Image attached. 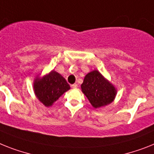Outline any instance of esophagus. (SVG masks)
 Returning a JSON list of instances; mask_svg holds the SVG:
<instances>
[{
	"label": "esophagus",
	"instance_id": "1",
	"mask_svg": "<svg viewBox=\"0 0 154 154\" xmlns=\"http://www.w3.org/2000/svg\"><path fill=\"white\" fill-rule=\"evenodd\" d=\"M71 87L73 88H77V84H73V85H71Z\"/></svg>",
	"mask_w": 154,
	"mask_h": 154
}]
</instances>
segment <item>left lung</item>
<instances>
[{
	"instance_id": "left-lung-1",
	"label": "left lung",
	"mask_w": 154,
	"mask_h": 154,
	"mask_svg": "<svg viewBox=\"0 0 154 154\" xmlns=\"http://www.w3.org/2000/svg\"><path fill=\"white\" fill-rule=\"evenodd\" d=\"M81 87L82 92L95 108L110 104L117 94L114 86L98 70H93L88 73Z\"/></svg>"
}]
</instances>
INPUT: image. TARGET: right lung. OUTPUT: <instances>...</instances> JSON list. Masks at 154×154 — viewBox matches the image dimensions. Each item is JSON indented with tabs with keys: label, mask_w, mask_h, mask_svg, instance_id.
Returning a JSON list of instances; mask_svg holds the SVG:
<instances>
[{
	"label": "right lung",
	"mask_w": 154,
	"mask_h": 154,
	"mask_svg": "<svg viewBox=\"0 0 154 154\" xmlns=\"http://www.w3.org/2000/svg\"><path fill=\"white\" fill-rule=\"evenodd\" d=\"M69 88L65 78L55 70L41 78L36 77L33 82V90L37 99L47 107L51 106Z\"/></svg>",
	"instance_id": "right-lung-1"
}]
</instances>
